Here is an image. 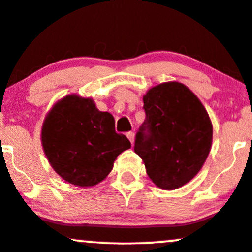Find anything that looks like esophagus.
Masks as SVG:
<instances>
[{"mask_svg": "<svg viewBox=\"0 0 252 252\" xmlns=\"http://www.w3.org/2000/svg\"><path fill=\"white\" fill-rule=\"evenodd\" d=\"M126 135H127V138H128V140L131 141V144L133 145V141H134V133H133V132H127Z\"/></svg>", "mask_w": 252, "mask_h": 252, "instance_id": "obj_1", "label": "esophagus"}]
</instances>
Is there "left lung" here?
<instances>
[{
    "mask_svg": "<svg viewBox=\"0 0 252 252\" xmlns=\"http://www.w3.org/2000/svg\"><path fill=\"white\" fill-rule=\"evenodd\" d=\"M146 114L134 152L147 176L164 190L185 185L199 172L212 143V124L199 99L180 82H165L144 95Z\"/></svg>",
    "mask_w": 252,
    "mask_h": 252,
    "instance_id": "1",
    "label": "left lung"
}]
</instances>
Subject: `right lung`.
Returning <instances> with one entry per match:
<instances>
[{"label":"right lung","instance_id":"add662e5","mask_svg":"<svg viewBox=\"0 0 252 252\" xmlns=\"http://www.w3.org/2000/svg\"><path fill=\"white\" fill-rule=\"evenodd\" d=\"M42 146L55 172L73 185H96L112 171L117 157L131 143L115 132L114 118L100 112L93 100L68 95L42 126Z\"/></svg>","mask_w":252,"mask_h":252}]
</instances>
